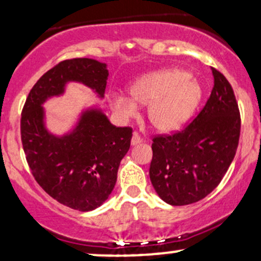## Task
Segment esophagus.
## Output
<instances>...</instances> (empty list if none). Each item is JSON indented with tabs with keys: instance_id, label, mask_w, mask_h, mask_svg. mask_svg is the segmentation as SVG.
Segmentation results:
<instances>
[{
	"instance_id": "34e87169",
	"label": "esophagus",
	"mask_w": 261,
	"mask_h": 261,
	"mask_svg": "<svg viewBox=\"0 0 261 261\" xmlns=\"http://www.w3.org/2000/svg\"><path fill=\"white\" fill-rule=\"evenodd\" d=\"M141 142H142V139H141V137H140L139 134H137V133H134L133 139H131V145H133V146H136V145L141 144Z\"/></svg>"
}]
</instances>
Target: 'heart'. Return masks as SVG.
I'll return each instance as SVG.
<instances>
[{
  "mask_svg": "<svg viewBox=\"0 0 261 261\" xmlns=\"http://www.w3.org/2000/svg\"><path fill=\"white\" fill-rule=\"evenodd\" d=\"M131 98L115 94L111 98L114 111L122 119L135 116L139 105L148 107L147 120L160 133L181 128L198 107L202 88L187 71L168 69L147 74L128 88Z\"/></svg>",
  "mask_w": 261,
  "mask_h": 261,
  "instance_id": "b5f03b06",
  "label": "heart"
}]
</instances>
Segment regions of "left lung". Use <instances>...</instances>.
Masks as SVG:
<instances>
[{
    "mask_svg": "<svg viewBox=\"0 0 261 261\" xmlns=\"http://www.w3.org/2000/svg\"><path fill=\"white\" fill-rule=\"evenodd\" d=\"M214 85L207 104L185 130L153 139L150 179L163 202L196 203L211 193L236 156L240 115L225 76L212 68Z\"/></svg>",
    "mask_w": 261,
    "mask_h": 261,
    "instance_id": "8db88e82",
    "label": "left lung"
}]
</instances>
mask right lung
<instances>
[{
  "label": "right lung",
  "mask_w": 261,
  "mask_h": 261,
  "mask_svg": "<svg viewBox=\"0 0 261 261\" xmlns=\"http://www.w3.org/2000/svg\"><path fill=\"white\" fill-rule=\"evenodd\" d=\"M108 76L107 63L95 59L61 62L34 84L22 111V145L34 178L51 198L79 212L95 210L109 198L133 130L114 126L99 105H91L58 135L48 128L43 105L64 95L69 83L104 99Z\"/></svg>",
  "instance_id": "obj_1"
}]
</instances>
